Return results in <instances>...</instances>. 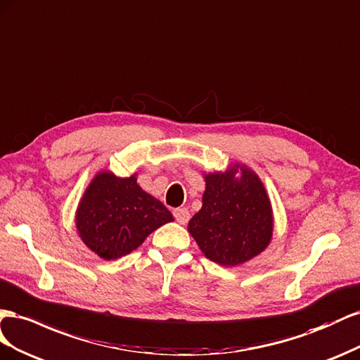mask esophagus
I'll list each match as a JSON object with an SVG mask.
<instances>
[{"label": "esophagus", "mask_w": 360, "mask_h": 360, "mask_svg": "<svg viewBox=\"0 0 360 360\" xmlns=\"http://www.w3.org/2000/svg\"><path fill=\"white\" fill-rule=\"evenodd\" d=\"M173 215L174 219H176V221L181 224H186L190 220V211L187 208H176L173 211Z\"/></svg>", "instance_id": "1"}]
</instances>
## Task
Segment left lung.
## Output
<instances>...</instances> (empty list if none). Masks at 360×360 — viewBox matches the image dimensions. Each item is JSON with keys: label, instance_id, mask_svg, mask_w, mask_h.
<instances>
[{"label": "left lung", "instance_id": "left-lung-1", "mask_svg": "<svg viewBox=\"0 0 360 360\" xmlns=\"http://www.w3.org/2000/svg\"><path fill=\"white\" fill-rule=\"evenodd\" d=\"M203 179L202 208L187 228L203 255L237 266L262 253L273 238L274 215L261 178L245 164L231 162Z\"/></svg>", "mask_w": 360, "mask_h": 360}]
</instances>
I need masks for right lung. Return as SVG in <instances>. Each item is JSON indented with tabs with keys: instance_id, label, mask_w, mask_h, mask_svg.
<instances>
[{
	"instance_id": "obj_1",
	"label": "right lung",
	"mask_w": 360,
	"mask_h": 360,
	"mask_svg": "<svg viewBox=\"0 0 360 360\" xmlns=\"http://www.w3.org/2000/svg\"><path fill=\"white\" fill-rule=\"evenodd\" d=\"M169 221L172 212L139 186L137 173L120 178L110 170L98 172L75 211L81 241L105 261L129 255Z\"/></svg>"
}]
</instances>
